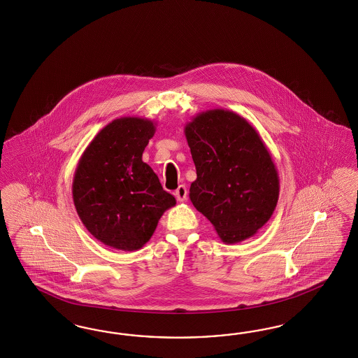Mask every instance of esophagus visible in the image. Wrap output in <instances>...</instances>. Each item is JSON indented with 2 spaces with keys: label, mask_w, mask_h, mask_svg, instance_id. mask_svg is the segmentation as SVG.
Masks as SVG:
<instances>
[{
  "label": "esophagus",
  "mask_w": 358,
  "mask_h": 358,
  "mask_svg": "<svg viewBox=\"0 0 358 358\" xmlns=\"http://www.w3.org/2000/svg\"><path fill=\"white\" fill-rule=\"evenodd\" d=\"M174 195H176V198H177L178 202H184V201H186V196H187L186 186H185V185H180V186L174 190Z\"/></svg>",
  "instance_id": "esophagus-1"
}]
</instances>
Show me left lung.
Wrapping results in <instances>:
<instances>
[{
  "mask_svg": "<svg viewBox=\"0 0 358 358\" xmlns=\"http://www.w3.org/2000/svg\"><path fill=\"white\" fill-rule=\"evenodd\" d=\"M196 169L190 201L226 244L252 238L271 219L280 177L248 120L224 108L206 110L185 126Z\"/></svg>",
  "mask_w": 358,
  "mask_h": 358,
  "instance_id": "left-lung-1",
  "label": "left lung"
}]
</instances>
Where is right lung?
I'll use <instances>...</instances> for the list:
<instances>
[{
	"mask_svg": "<svg viewBox=\"0 0 358 358\" xmlns=\"http://www.w3.org/2000/svg\"><path fill=\"white\" fill-rule=\"evenodd\" d=\"M156 123L138 117L110 122L81 155L72 184L73 203L87 231L120 250H138L164 213L176 205L141 160Z\"/></svg>",
	"mask_w": 358,
	"mask_h": 358,
	"instance_id": "right-lung-1",
	"label": "right lung"
}]
</instances>
